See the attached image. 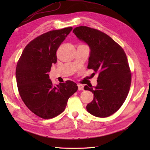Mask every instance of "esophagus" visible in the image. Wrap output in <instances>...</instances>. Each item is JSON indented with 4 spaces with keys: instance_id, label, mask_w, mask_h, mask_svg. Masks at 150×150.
<instances>
[{
    "instance_id": "1",
    "label": "esophagus",
    "mask_w": 150,
    "mask_h": 150,
    "mask_svg": "<svg viewBox=\"0 0 150 150\" xmlns=\"http://www.w3.org/2000/svg\"><path fill=\"white\" fill-rule=\"evenodd\" d=\"M78 89L79 91L81 90H84V86L82 84H78Z\"/></svg>"
}]
</instances>
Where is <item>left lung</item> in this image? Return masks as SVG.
I'll use <instances>...</instances> for the list:
<instances>
[{
	"label": "left lung",
	"mask_w": 150,
	"mask_h": 150,
	"mask_svg": "<svg viewBox=\"0 0 150 150\" xmlns=\"http://www.w3.org/2000/svg\"><path fill=\"white\" fill-rule=\"evenodd\" d=\"M73 32L90 47L88 69L98 73L97 86H85L93 93L87 111L97 117H107L119 110L128 96L132 73L122 47L107 34L94 28L79 26Z\"/></svg>",
	"instance_id": "1"
}]
</instances>
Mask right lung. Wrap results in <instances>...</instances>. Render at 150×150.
Masks as SVG:
<instances>
[{"instance_id":"obj_1","label":"right lung","mask_w":150,"mask_h":150,"mask_svg":"<svg viewBox=\"0 0 150 150\" xmlns=\"http://www.w3.org/2000/svg\"><path fill=\"white\" fill-rule=\"evenodd\" d=\"M72 27L52 30L32 40L25 47L16 68L19 95L31 112L44 119L62 113L68 98L78 90L71 81L55 86L48 73L57 62L56 52Z\"/></svg>"}]
</instances>
